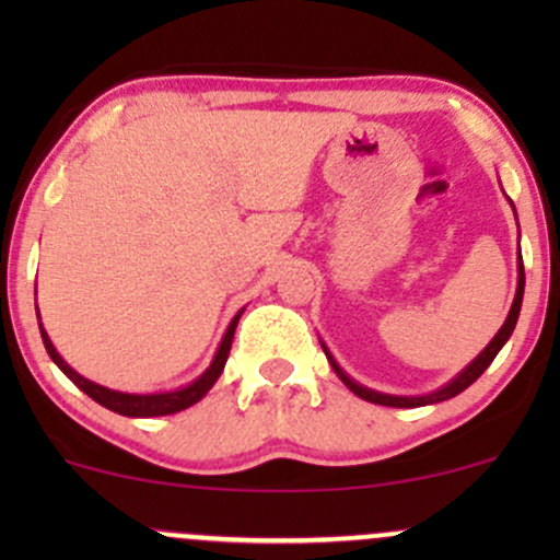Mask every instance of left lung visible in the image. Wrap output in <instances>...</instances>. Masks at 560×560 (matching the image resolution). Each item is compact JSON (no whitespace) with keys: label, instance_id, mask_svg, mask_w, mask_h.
Masks as SVG:
<instances>
[{"label":"left lung","instance_id":"left-lung-1","mask_svg":"<svg viewBox=\"0 0 560 560\" xmlns=\"http://www.w3.org/2000/svg\"><path fill=\"white\" fill-rule=\"evenodd\" d=\"M522 300H524V262H522V253H518V289H516V300H513L511 313H508L505 324L500 326L498 334H494L492 342L487 345L485 350H481V355L477 358V361L468 365L466 371H460V374L455 376L453 382L447 384V387L436 389V392H432V395H423V397H392V395H382V392H371V389L361 387V384L352 382L350 376H345V371L331 361V355H329V352H326V347H324V352H326V358H329V361H331V369L337 371V376L342 378L347 387L355 392L358 397H363V400H369V402H374V405H389V408H419V405L442 402V400H450V397L460 395V392H464L466 387H471V384L477 382L481 374H485L487 365H490L494 361V355H498V352H500V347L508 342V337H511L513 329H516L518 311H522Z\"/></svg>","mask_w":560,"mask_h":560}]
</instances>
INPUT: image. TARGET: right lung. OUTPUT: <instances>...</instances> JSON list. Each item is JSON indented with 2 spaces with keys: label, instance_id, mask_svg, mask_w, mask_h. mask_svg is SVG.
Masks as SVG:
<instances>
[{
  "label": "right lung",
  "instance_id": "1",
  "mask_svg": "<svg viewBox=\"0 0 560 560\" xmlns=\"http://www.w3.org/2000/svg\"><path fill=\"white\" fill-rule=\"evenodd\" d=\"M236 324H240V316L231 320L226 337H223V342L215 352V361L210 363V369L205 371V374L199 376L197 382H191L189 387L176 389V392H160V395H126V392H115V389L100 387V384L89 382V378L75 374V371L70 369V365L62 361L60 355H57V350L52 347V342H49L47 331H44V329H42V339H44V347H47L49 358H52V361L60 365L62 374H66L70 382L75 384V387L86 392L92 400L105 405L107 410H115V413H120V416H131V419H152V416L178 413V410L189 408V405H195L197 400H202V397L208 395V389L213 387L215 378L221 376L223 365H226V358H229V350H231V339H234Z\"/></svg>",
  "mask_w": 560,
  "mask_h": 560
}]
</instances>
